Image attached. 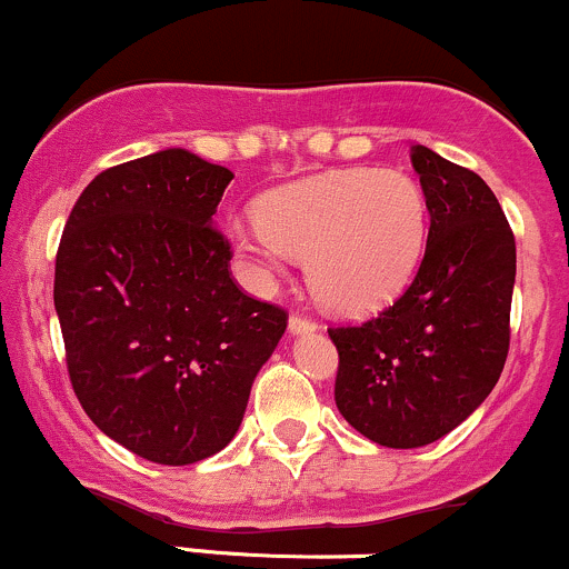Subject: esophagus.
<instances>
[{
  "label": "esophagus",
  "mask_w": 569,
  "mask_h": 569,
  "mask_svg": "<svg viewBox=\"0 0 569 569\" xmlns=\"http://www.w3.org/2000/svg\"><path fill=\"white\" fill-rule=\"evenodd\" d=\"M287 328H290L292 336L315 333V331H317V322L309 320V317H303V315H292L290 322H287Z\"/></svg>",
  "instance_id": "obj_1"
}]
</instances>
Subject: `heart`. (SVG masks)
Here are the masks:
<instances>
[{"label":"heart","mask_w":569,"mask_h":569,"mask_svg":"<svg viewBox=\"0 0 569 569\" xmlns=\"http://www.w3.org/2000/svg\"><path fill=\"white\" fill-rule=\"evenodd\" d=\"M429 206L399 170H339L273 189L260 213L230 228L258 284L309 260L317 301L339 315L388 307L423 260Z\"/></svg>","instance_id":"obj_1"}]
</instances>
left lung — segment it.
<instances>
[{"label": "left lung", "mask_w": 569, "mask_h": 569, "mask_svg": "<svg viewBox=\"0 0 569 569\" xmlns=\"http://www.w3.org/2000/svg\"><path fill=\"white\" fill-rule=\"evenodd\" d=\"M431 213L405 296L363 326L328 328L336 407L385 448L437 442L491 393L510 350L516 238L497 194L461 164L412 146Z\"/></svg>", "instance_id": "obj_1"}]
</instances>
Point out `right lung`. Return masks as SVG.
Returning <instances> with one entry per match:
<instances>
[{
	"label": "right lung",
	"mask_w": 569,
	"mask_h": 569,
	"mask_svg": "<svg viewBox=\"0 0 569 569\" xmlns=\"http://www.w3.org/2000/svg\"><path fill=\"white\" fill-rule=\"evenodd\" d=\"M233 173L187 149L102 170L72 206L53 307L91 423L154 463L236 437L287 311L238 290L213 213Z\"/></svg>",
	"instance_id": "add662e5"
}]
</instances>
